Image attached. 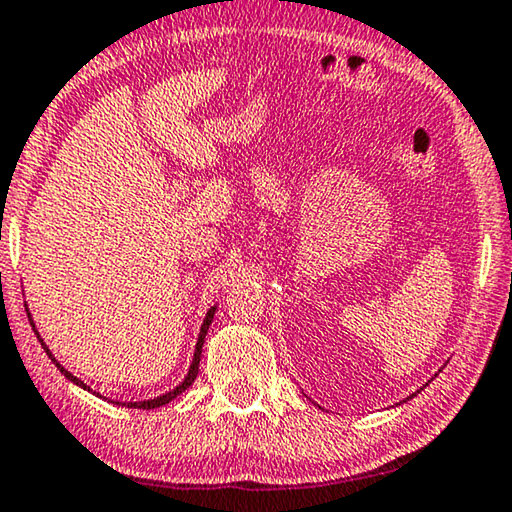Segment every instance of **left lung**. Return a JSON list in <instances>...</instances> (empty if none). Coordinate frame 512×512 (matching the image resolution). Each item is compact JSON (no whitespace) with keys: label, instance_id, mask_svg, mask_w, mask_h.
<instances>
[{"label":"left lung","instance_id":"1","mask_svg":"<svg viewBox=\"0 0 512 512\" xmlns=\"http://www.w3.org/2000/svg\"><path fill=\"white\" fill-rule=\"evenodd\" d=\"M412 396H415V394H412Z\"/></svg>","mask_w":512,"mask_h":512}]
</instances>
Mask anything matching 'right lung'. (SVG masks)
Instances as JSON below:
<instances>
[{
  "instance_id": "right-lung-1",
  "label": "right lung",
  "mask_w": 512,
  "mask_h": 512,
  "mask_svg": "<svg viewBox=\"0 0 512 512\" xmlns=\"http://www.w3.org/2000/svg\"><path fill=\"white\" fill-rule=\"evenodd\" d=\"M214 314H216V305L212 307V310L207 312V316H205V321H202V328H200V335H198V344H196V353H193V362H191V367H189V373H186V378L182 380L180 385H177L175 389H170V392H166V394H161V396H154V399H148V401H134V403H123V405H127V408H136V410H154V408H159V405H166V403H170L173 399H177V396H180L186 387H191V383L193 380H196V376H198V367H200V355H202V344H205V337H207V330H209V326H212V321H214ZM38 335V332H36ZM38 339H40V346L45 348V353L50 355V360L56 364V369H59L63 376H66L70 383H75L77 387H81V389H88V392H93L91 387H88L84 380L81 378H77V376H72V373L63 367V364L54 358L52 355V351L50 348H47V344L43 342V337L38 335ZM95 394V392H93ZM95 396H100V394H95ZM116 405H120L118 401H116Z\"/></svg>"
}]
</instances>
